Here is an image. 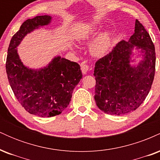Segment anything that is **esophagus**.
Returning <instances> with one entry per match:
<instances>
[{"label": "esophagus", "mask_w": 160, "mask_h": 160, "mask_svg": "<svg viewBox=\"0 0 160 160\" xmlns=\"http://www.w3.org/2000/svg\"><path fill=\"white\" fill-rule=\"evenodd\" d=\"M81 70H82V72L84 74H86V73L88 72V71H89V65H86V62H82L81 65Z\"/></svg>", "instance_id": "1"}]
</instances>
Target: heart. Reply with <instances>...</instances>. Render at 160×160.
<instances>
[{
    "label": "heart",
    "instance_id": "heart-1",
    "mask_svg": "<svg viewBox=\"0 0 160 160\" xmlns=\"http://www.w3.org/2000/svg\"><path fill=\"white\" fill-rule=\"evenodd\" d=\"M98 34L95 29L89 28L78 33L76 40L80 43H87ZM113 32L108 30L100 34L90 46V52L94 56H102L109 50L113 40Z\"/></svg>",
    "mask_w": 160,
    "mask_h": 160
}]
</instances>
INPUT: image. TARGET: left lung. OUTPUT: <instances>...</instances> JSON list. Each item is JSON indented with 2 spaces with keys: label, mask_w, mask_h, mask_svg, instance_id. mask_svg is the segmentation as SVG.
Instances as JSON below:
<instances>
[{
  "label": "left lung",
  "mask_w": 160,
  "mask_h": 160,
  "mask_svg": "<svg viewBox=\"0 0 160 160\" xmlns=\"http://www.w3.org/2000/svg\"><path fill=\"white\" fill-rule=\"evenodd\" d=\"M142 56L131 65L133 49ZM155 47L146 29L136 19L129 40L119 42L111 52L96 62L95 101L101 111L122 115L136 110L149 93L155 74Z\"/></svg>",
  "instance_id": "left-lung-1"
}]
</instances>
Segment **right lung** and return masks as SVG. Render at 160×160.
Returning a JSON list of instances; mask_svg holds the SVG:
<instances>
[{
  "mask_svg": "<svg viewBox=\"0 0 160 160\" xmlns=\"http://www.w3.org/2000/svg\"><path fill=\"white\" fill-rule=\"evenodd\" d=\"M51 21L52 16L45 15L24 22L10 40L6 62L7 78L17 100L28 113L41 117L60 114L82 78L79 64L59 56L39 69L29 68L20 59L17 47L23 38Z\"/></svg>",
  "mask_w": 160,
  "mask_h": 160,
  "instance_id": "right-lung-1",
  "label": "right lung"
}]
</instances>
